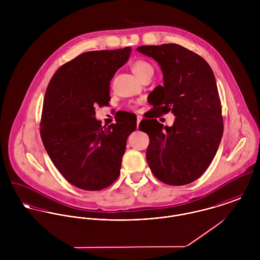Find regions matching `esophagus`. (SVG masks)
Instances as JSON below:
<instances>
[{"instance_id":"34e87169","label":"esophagus","mask_w":260,"mask_h":260,"mask_svg":"<svg viewBox=\"0 0 260 260\" xmlns=\"http://www.w3.org/2000/svg\"><path fill=\"white\" fill-rule=\"evenodd\" d=\"M142 120V116H140V115H137V127L139 126V123H140V121Z\"/></svg>"}]
</instances>
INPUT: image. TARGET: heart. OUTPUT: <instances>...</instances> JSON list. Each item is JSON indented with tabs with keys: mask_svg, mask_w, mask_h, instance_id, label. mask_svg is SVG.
<instances>
[{
	"mask_svg": "<svg viewBox=\"0 0 260 260\" xmlns=\"http://www.w3.org/2000/svg\"><path fill=\"white\" fill-rule=\"evenodd\" d=\"M131 70L134 74L136 75L141 81L147 77V76H152L153 74V67L152 65L147 62L146 60L143 59H138L135 60L134 62L131 63L130 65ZM136 106H130V108L134 109Z\"/></svg>",
	"mask_w": 260,
	"mask_h": 260,
	"instance_id": "1",
	"label": "heart"
}]
</instances>
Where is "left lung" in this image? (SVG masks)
Listing matches in <instances>:
<instances>
[{"instance_id":"left-lung-1","label":"left lung","mask_w":260,"mask_h":260,"mask_svg":"<svg viewBox=\"0 0 260 260\" xmlns=\"http://www.w3.org/2000/svg\"><path fill=\"white\" fill-rule=\"evenodd\" d=\"M137 51L152 57L163 72V97L152 104L157 118L171 111V127L157 119L143 122L149 136L146 159L154 176L168 185L189 184L212 162L223 134L221 102L214 74L198 54L177 44L141 46ZM141 124V123H140Z\"/></svg>"}]
</instances>
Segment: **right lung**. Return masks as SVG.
<instances>
[{
  "label": "right lung",
  "mask_w": 260,
  "mask_h": 260,
  "mask_svg": "<svg viewBox=\"0 0 260 260\" xmlns=\"http://www.w3.org/2000/svg\"><path fill=\"white\" fill-rule=\"evenodd\" d=\"M131 48L90 51L62 65L45 94L40 135L63 177L83 190L99 191L119 177L122 157L136 121L115 119L108 127L95 108L109 104L110 81Z\"/></svg>",
  "instance_id": "right-lung-1"
}]
</instances>
